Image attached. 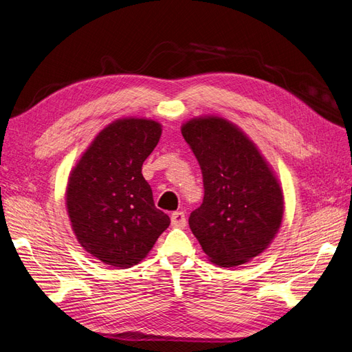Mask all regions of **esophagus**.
Instances as JSON below:
<instances>
[{"instance_id":"34e87169","label":"esophagus","mask_w":352,"mask_h":352,"mask_svg":"<svg viewBox=\"0 0 352 352\" xmlns=\"http://www.w3.org/2000/svg\"><path fill=\"white\" fill-rule=\"evenodd\" d=\"M171 222L174 226H179V228H183V226H186L187 223V219H186V213L181 212V210H177L171 214Z\"/></svg>"}]
</instances>
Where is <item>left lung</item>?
Instances as JSON below:
<instances>
[{
    "label": "left lung",
    "instance_id": "left-lung-1",
    "mask_svg": "<svg viewBox=\"0 0 352 352\" xmlns=\"http://www.w3.org/2000/svg\"><path fill=\"white\" fill-rule=\"evenodd\" d=\"M184 140L201 169V205L188 225L203 252L222 267L243 265L274 240L283 214L282 190L254 143L219 117L186 122Z\"/></svg>",
    "mask_w": 352,
    "mask_h": 352
}]
</instances>
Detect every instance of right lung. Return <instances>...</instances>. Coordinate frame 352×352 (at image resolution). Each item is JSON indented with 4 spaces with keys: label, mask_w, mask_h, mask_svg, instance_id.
Here are the masks:
<instances>
[{
    "label": "right lung",
    "mask_w": 352,
    "mask_h": 352,
    "mask_svg": "<svg viewBox=\"0 0 352 352\" xmlns=\"http://www.w3.org/2000/svg\"><path fill=\"white\" fill-rule=\"evenodd\" d=\"M152 120L126 118L109 124L74 166L67 187V209L78 243L114 267L138 265L171 219L157 209L142 165L160 142Z\"/></svg>",
    "instance_id": "1"
}]
</instances>
